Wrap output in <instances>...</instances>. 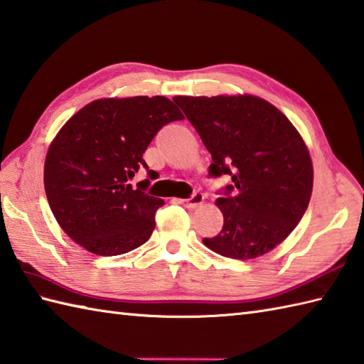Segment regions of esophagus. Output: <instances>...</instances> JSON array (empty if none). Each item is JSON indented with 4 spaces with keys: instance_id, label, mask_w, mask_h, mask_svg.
Returning <instances> with one entry per match:
<instances>
[{
    "instance_id": "34e87169",
    "label": "esophagus",
    "mask_w": 364,
    "mask_h": 364,
    "mask_svg": "<svg viewBox=\"0 0 364 364\" xmlns=\"http://www.w3.org/2000/svg\"><path fill=\"white\" fill-rule=\"evenodd\" d=\"M181 203H182L183 205L191 207V209H195V207L201 205V204L204 203V195H203V193H199V191H195L188 199H182Z\"/></svg>"
}]
</instances>
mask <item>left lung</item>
I'll list each match as a JSON object with an SVG mask.
<instances>
[{
  "instance_id": "obj_1",
  "label": "left lung",
  "mask_w": 364,
  "mask_h": 364,
  "mask_svg": "<svg viewBox=\"0 0 364 364\" xmlns=\"http://www.w3.org/2000/svg\"><path fill=\"white\" fill-rule=\"evenodd\" d=\"M173 100L210 152V176L234 182L215 201L223 229L203 243L240 261L269 253L299 225L313 193V161L299 130L257 95Z\"/></svg>"
}]
</instances>
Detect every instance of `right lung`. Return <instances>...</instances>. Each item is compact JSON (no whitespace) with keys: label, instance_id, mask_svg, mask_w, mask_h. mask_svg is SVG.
Wrapping results in <instances>:
<instances>
[{"label":"right lung","instance_id":"obj_1","mask_svg":"<svg viewBox=\"0 0 364 364\" xmlns=\"http://www.w3.org/2000/svg\"><path fill=\"white\" fill-rule=\"evenodd\" d=\"M181 119L173 100L136 95L94 100L63 125L48 147L43 185L58 225L73 242L89 253L117 256L149 240L165 201L129 181L149 168L143 154L157 132Z\"/></svg>","mask_w":364,"mask_h":364}]
</instances>
